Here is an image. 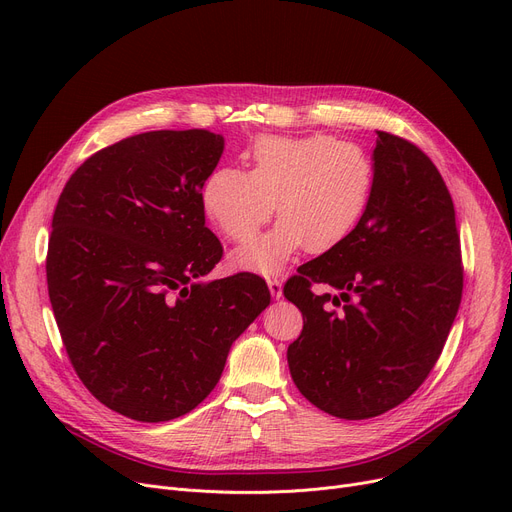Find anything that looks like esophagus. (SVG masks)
Here are the masks:
<instances>
[{"label":"esophagus","mask_w":512,"mask_h":512,"mask_svg":"<svg viewBox=\"0 0 512 512\" xmlns=\"http://www.w3.org/2000/svg\"><path fill=\"white\" fill-rule=\"evenodd\" d=\"M267 288H270L274 299H282V280L280 278H267Z\"/></svg>","instance_id":"34e87169"}]
</instances>
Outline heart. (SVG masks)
Segmentation results:
<instances>
[{
  "label": "heart",
  "instance_id": "b5f03b06",
  "mask_svg": "<svg viewBox=\"0 0 512 512\" xmlns=\"http://www.w3.org/2000/svg\"><path fill=\"white\" fill-rule=\"evenodd\" d=\"M251 170L218 168L201 188V205L228 240L251 238L272 218L280 222L240 247V270L276 274L305 249L324 255L351 236L369 209L375 188L371 155L353 141L328 134L261 137L249 151Z\"/></svg>",
  "mask_w": 512,
  "mask_h": 512
}]
</instances>
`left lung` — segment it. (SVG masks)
Returning <instances> with one entry per match:
<instances>
[{
  "instance_id": "left-lung-1",
  "label": "left lung",
  "mask_w": 512,
  "mask_h": 512,
  "mask_svg": "<svg viewBox=\"0 0 512 512\" xmlns=\"http://www.w3.org/2000/svg\"><path fill=\"white\" fill-rule=\"evenodd\" d=\"M373 164V197L357 230L284 284L303 313V332L288 346L292 380L340 419L378 417L425 382L463 294L461 236L434 161L378 130ZM313 283L339 294L315 295Z\"/></svg>"
}]
</instances>
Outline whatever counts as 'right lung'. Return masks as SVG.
Masks as SVG:
<instances>
[{
  "label": "right lung",
  "instance_id": "add662e5",
  "mask_svg": "<svg viewBox=\"0 0 512 512\" xmlns=\"http://www.w3.org/2000/svg\"><path fill=\"white\" fill-rule=\"evenodd\" d=\"M222 151L203 128L134 134L93 153L53 211L45 272L66 353L87 390L134 421L193 411L270 305L255 274L197 282L224 255L201 205Z\"/></svg>",
  "mask_w": 512,
  "mask_h": 512
}]
</instances>
